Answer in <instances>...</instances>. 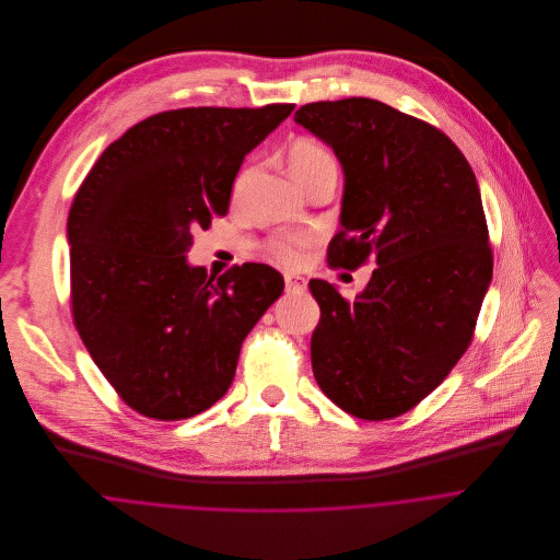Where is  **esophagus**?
<instances>
[{
  "label": "esophagus",
  "mask_w": 560,
  "mask_h": 560,
  "mask_svg": "<svg viewBox=\"0 0 560 560\" xmlns=\"http://www.w3.org/2000/svg\"><path fill=\"white\" fill-rule=\"evenodd\" d=\"M284 287L289 293H302L306 291V280L298 273H284Z\"/></svg>",
  "instance_id": "34e87169"
}]
</instances>
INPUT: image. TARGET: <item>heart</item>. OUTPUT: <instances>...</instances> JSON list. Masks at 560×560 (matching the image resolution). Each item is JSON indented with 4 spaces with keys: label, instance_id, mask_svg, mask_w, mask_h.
Here are the masks:
<instances>
[{
    "label": "heart",
    "instance_id": "heart-1",
    "mask_svg": "<svg viewBox=\"0 0 560 560\" xmlns=\"http://www.w3.org/2000/svg\"><path fill=\"white\" fill-rule=\"evenodd\" d=\"M287 160L291 174L295 176V180L302 185L315 176H319L323 172L336 170V160L329 153V149L325 144H320L319 140L311 138V136H300L289 144L287 151ZM240 178L235 185V194L240 191ZM317 241L315 233H278L273 237L262 243L265 254L284 267H295L302 262L304 252Z\"/></svg>",
    "mask_w": 560,
    "mask_h": 560
}]
</instances>
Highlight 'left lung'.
<instances>
[{"mask_svg":"<svg viewBox=\"0 0 560 560\" xmlns=\"http://www.w3.org/2000/svg\"><path fill=\"white\" fill-rule=\"evenodd\" d=\"M295 122L345 170L327 265H377L355 300L311 280L313 373L347 413L390 420L429 397L475 338L493 271L477 176L444 131L375 98L308 103Z\"/></svg>","mask_w":560,"mask_h":560,"instance_id":"obj_1","label":"left lung"}]
</instances>
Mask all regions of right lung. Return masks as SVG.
I'll use <instances>...</instances> for the list:
<instances>
[{"instance_id":"1","label":"right lung","mask_w":560,"mask_h":560,"mask_svg":"<svg viewBox=\"0 0 560 560\" xmlns=\"http://www.w3.org/2000/svg\"><path fill=\"white\" fill-rule=\"evenodd\" d=\"M293 109L149 116L103 151L73 198V323L116 395L147 418L183 420L222 399L243 338L284 291L269 265L207 278L185 252L196 229L226 215L245 155Z\"/></svg>"}]
</instances>
